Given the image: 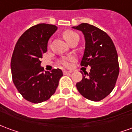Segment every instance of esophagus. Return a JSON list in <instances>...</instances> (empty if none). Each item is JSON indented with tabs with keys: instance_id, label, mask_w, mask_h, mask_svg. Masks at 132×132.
<instances>
[{
	"instance_id": "1",
	"label": "esophagus",
	"mask_w": 132,
	"mask_h": 132,
	"mask_svg": "<svg viewBox=\"0 0 132 132\" xmlns=\"http://www.w3.org/2000/svg\"><path fill=\"white\" fill-rule=\"evenodd\" d=\"M72 71H63V73L64 74H67V73H71Z\"/></svg>"
}]
</instances>
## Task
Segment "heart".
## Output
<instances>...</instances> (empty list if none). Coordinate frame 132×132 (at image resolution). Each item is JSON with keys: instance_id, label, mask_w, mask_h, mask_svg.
<instances>
[{"instance_id": "1", "label": "heart", "mask_w": 132, "mask_h": 132, "mask_svg": "<svg viewBox=\"0 0 132 132\" xmlns=\"http://www.w3.org/2000/svg\"><path fill=\"white\" fill-rule=\"evenodd\" d=\"M63 36L64 39H66V42L68 43H70L72 40H73L75 38L78 37V35L77 33H76L72 30H66L63 33ZM71 59H66L64 60L61 61V63L63 66H70V61H71Z\"/></svg>"}]
</instances>
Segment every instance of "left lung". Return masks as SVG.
Listing matches in <instances>:
<instances>
[{"mask_svg":"<svg viewBox=\"0 0 132 132\" xmlns=\"http://www.w3.org/2000/svg\"><path fill=\"white\" fill-rule=\"evenodd\" d=\"M73 28L81 31L86 39V49L80 65L91 67L89 73L86 71L83 74L80 71L83 78L76 83V88L84 97L100 101L112 91L119 76L116 48L109 35L97 27L81 23Z\"/></svg>","mask_w":132,"mask_h":132,"instance_id":"left-lung-1","label":"left lung"}]
</instances>
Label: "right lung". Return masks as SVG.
I'll use <instances>...</instances> for the list:
<instances>
[{"mask_svg": "<svg viewBox=\"0 0 132 132\" xmlns=\"http://www.w3.org/2000/svg\"><path fill=\"white\" fill-rule=\"evenodd\" d=\"M58 27L41 23L26 30L17 42L11 59V73L16 88L23 98L32 103L49 100L63 76L59 69L44 71L40 59L47 51L49 39Z\"/></svg>", "mask_w": 132, "mask_h": 132, "instance_id": "add662e5", "label": "right lung"}]
</instances>
